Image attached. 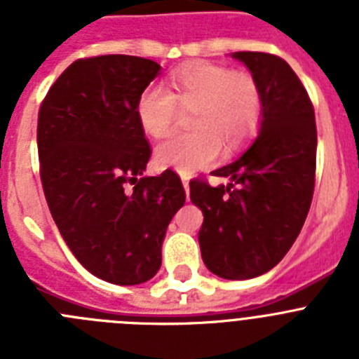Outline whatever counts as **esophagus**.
<instances>
[{
	"mask_svg": "<svg viewBox=\"0 0 359 359\" xmlns=\"http://www.w3.org/2000/svg\"><path fill=\"white\" fill-rule=\"evenodd\" d=\"M182 182H183V187H185L187 198H189V192H190V185H189V176H182Z\"/></svg>",
	"mask_w": 359,
	"mask_h": 359,
	"instance_id": "34e87169",
	"label": "esophagus"
}]
</instances>
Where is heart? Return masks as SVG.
<instances>
[{"label": "heart", "instance_id": "heart-1", "mask_svg": "<svg viewBox=\"0 0 359 359\" xmlns=\"http://www.w3.org/2000/svg\"><path fill=\"white\" fill-rule=\"evenodd\" d=\"M165 90L147 86L136 100V116L149 136L160 138L176 122L177 107L190 109L192 131L156 145L154 160L182 174L201 170L217 160L221 144L231 151L257 133L262 120V91L252 73L199 61L174 72Z\"/></svg>", "mask_w": 359, "mask_h": 359}]
</instances>
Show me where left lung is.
<instances>
[{"label":"left lung","instance_id":"obj_1","mask_svg":"<svg viewBox=\"0 0 359 359\" xmlns=\"http://www.w3.org/2000/svg\"><path fill=\"white\" fill-rule=\"evenodd\" d=\"M231 55L262 91V122L252 147L214 170L228 185L190 182L201 208L203 262L228 280L259 277L282 261L304 226L315 190L316 122L306 88L284 59L264 52Z\"/></svg>","mask_w":359,"mask_h":359}]
</instances>
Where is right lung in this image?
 <instances>
[{
	"instance_id": "add662e5",
	"label": "right lung",
	"mask_w": 359,
	"mask_h": 359,
	"mask_svg": "<svg viewBox=\"0 0 359 359\" xmlns=\"http://www.w3.org/2000/svg\"><path fill=\"white\" fill-rule=\"evenodd\" d=\"M158 73L160 65L144 57L79 59L53 82L37 120L53 221L77 261L118 286L156 275L165 231L185 203L174 170L140 177L152 151L136 100Z\"/></svg>"
}]
</instances>
